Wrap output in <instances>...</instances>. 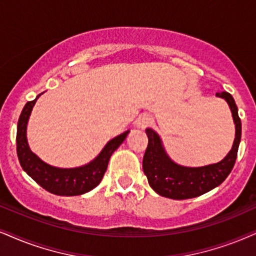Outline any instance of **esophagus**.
I'll list each match as a JSON object with an SVG mask.
<instances>
[{"instance_id": "obj_1", "label": "esophagus", "mask_w": 256, "mask_h": 256, "mask_svg": "<svg viewBox=\"0 0 256 256\" xmlns=\"http://www.w3.org/2000/svg\"><path fill=\"white\" fill-rule=\"evenodd\" d=\"M152 123H153L152 116H150V115H142V116H140V118H138V121H136V127L144 129V128L148 127V126L152 124Z\"/></svg>"}]
</instances>
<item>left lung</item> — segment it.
Instances as JSON below:
<instances>
[{
    "instance_id": "obj_1",
    "label": "left lung",
    "mask_w": 256,
    "mask_h": 256,
    "mask_svg": "<svg viewBox=\"0 0 256 256\" xmlns=\"http://www.w3.org/2000/svg\"><path fill=\"white\" fill-rule=\"evenodd\" d=\"M224 98L232 110L235 123V140L232 150L223 160L202 167L180 166L167 156L162 138L153 129L147 128L148 146L142 160V168L150 188L162 197L172 200H188L209 192L222 184L235 165L241 141V120L232 96L226 91L217 92Z\"/></svg>"
}]
</instances>
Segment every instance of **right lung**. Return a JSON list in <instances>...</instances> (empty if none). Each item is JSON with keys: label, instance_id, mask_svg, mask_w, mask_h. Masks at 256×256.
Wrapping results in <instances>:
<instances>
[{"label": "right lung", "instance_id": "right-lung-1", "mask_svg": "<svg viewBox=\"0 0 256 256\" xmlns=\"http://www.w3.org/2000/svg\"><path fill=\"white\" fill-rule=\"evenodd\" d=\"M40 94L36 96V100L26 103L18 118L16 152L20 165L24 171L32 179H34L41 188L53 194L78 196L86 194L96 188L102 180L108 167L110 156L126 140L129 130L110 140L104 146L102 152L88 165L74 167V168H59V167L48 165L32 152L28 146L26 135L28 118Z\"/></svg>", "mask_w": 256, "mask_h": 256}]
</instances>
